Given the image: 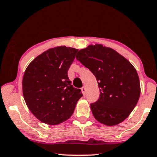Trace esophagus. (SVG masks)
<instances>
[{
	"label": "esophagus",
	"instance_id": "esophagus-1",
	"mask_svg": "<svg viewBox=\"0 0 157 157\" xmlns=\"http://www.w3.org/2000/svg\"><path fill=\"white\" fill-rule=\"evenodd\" d=\"M81 90H82V93L83 95L86 94V88H85V87H82V88H81Z\"/></svg>",
	"mask_w": 157,
	"mask_h": 157
}]
</instances>
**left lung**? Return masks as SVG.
Masks as SVG:
<instances>
[{
	"instance_id": "8db88e82",
	"label": "left lung",
	"mask_w": 157,
	"mask_h": 157,
	"mask_svg": "<svg viewBox=\"0 0 157 157\" xmlns=\"http://www.w3.org/2000/svg\"><path fill=\"white\" fill-rule=\"evenodd\" d=\"M82 65L96 77L99 98L90 104L92 113L105 125H116L124 121L139 99L140 81L130 62L111 48L90 45L76 56Z\"/></svg>"
}]
</instances>
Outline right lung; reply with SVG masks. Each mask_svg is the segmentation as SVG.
I'll use <instances>...</instances> for the list:
<instances>
[{"label":"right lung","instance_id":"right-lung-1","mask_svg":"<svg viewBox=\"0 0 157 157\" xmlns=\"http://www.w3.org/2000/svg\"><path fill=\"white\" fill-rule=\"evenodd\" d=\"M77 51L66 46L50 48L26 69L22 80L24 98L30 112L43 123L54 125L68 120L82 96L67 75Z\"/></svg>","mask_w":157,"mask_h":157}]
</instances>
